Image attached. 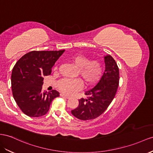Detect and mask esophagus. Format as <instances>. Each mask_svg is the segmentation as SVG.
Segmentation results:
<instances>
[{
  "label": "esophagus",
  "instance_id": "obj_1",
  "mask_svg": "<svg viewBox=\"0 0 153 153\" xmlns=\"http://www.w3.org/2000/svg\"><path fill=\"white\" fill-rule=\"evenodd\" d=\"M60 96H61V97H65V98H66V99H69V98H70V97L69 96H67V95H65V94H63V93H61L60 94Z\"/></svg>",
  "mask_w": 153,
  "mask_h": 153
}]
</instances>
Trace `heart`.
Segmentation results:
<instances>
[{
    "label": "heart",
    "mask_w": 153,
    "mask_h": 153,
    "mask_svg": "<svg viewBox=\"0 0 153 153\" xmlns=\"http://www.w3.org/2000/svg\"><path fill=\"white\" fill-rule=\"evenodd\" d=\"M68 61L77 68V76L81 77L87 87L92 86L99 80L102 73V65L97 60H90L83 55L74 54L68 57ZM58 88L66 94H72L83 87L80 79H63L59 81Z\"/></svg>",
    "instance_id": "b5f03b06"
}]
</instances>
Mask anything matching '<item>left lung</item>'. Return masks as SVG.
<instances>
[{"instance_id":"1","label":"left lung","mask_w":153,"mask_h":153,"mask_svg":"<svg viewBox=\"0 0 153 153\" xmlns=\"http://www.w3.org/2000/svg\"><path fill=\"white\" fill-rule=\"evenodd\" d=\"M105 70L97 85L85 94L87 98L79 100V106L71 112L81 120L96 118L107 110L111 103L119 86V68L110 55L105 56Z\"/></svg>"}]
</instances>
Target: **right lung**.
<instances>
[{
  "mask_svg": "<svg viewBox=\"0 0 153 153\" xmlns=\"http://www.w3.org/2000/svg\"><path fill=\"white\" fill-rule=\"evenodd\" d=\"M65 51H32L15 65L11 78L13 96L26 115L44 116L52 100L59 96V92L56 90L42 92V85L43 77L50 75L52 66Z\"/></svg>",
  "mask_w": 153,
  "mask_h": 153,
  "instance_id": "right-lung-1",
  "label": "right lung"
}]
</instances>
